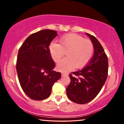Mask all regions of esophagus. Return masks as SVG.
I'll return each mask as SVG.
<instances>
[{"label":"esophagus","mask_w":124,"mask_h":124,"mask_svg":"<svg viewBox=\"0 0 124 124\" xmlns=\"http://www.w3.org/2000/svg\"><path fill=\"white\" fill-rule=\"evenodd\" d=\"M68 75V74L66 73H62V76H67Z\"/></svg>","instance_id":"1"}]
</instances>
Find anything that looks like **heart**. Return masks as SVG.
<instances>
[{
	"label": "heart",
	"mask_w": 124,
	"mask_h": 124,
	"mask_svg": "<svg viewBox=\"0 0 124 124\" xmlns=\"http://www.w3.org/2000/svg\"><path fill=\"white\" fill-rule=\"evenodd\" d=\"M60 44L52 42L49 46V53L55 62H58L67 51L68 57L59 62L57 69L61 72H68L75 68L81 69L89 62L94 47L90 41L76 34H68L59 39Z\"/></svg>",
	"instance_id": "heart-1"
}]
</instances>
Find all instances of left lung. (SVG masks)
Instances as JSON below:
<instances>
[{"label": "left lung", "instance_id": "left-lung-1", "mask_svg": "<svg viewBox=\"0 0 124 124\" xmlns=\"http://www.w3.org/2000/svg\"><path fill=\"white\" fill-rule=\"evenodd\" d=\"M86 34L93 43L94 53L85 68L69 75L70 83L66 89L68 98L80 104L89 103L97 96L107 80L108 68L103 46L95 37Z\"/></svg>", "mask_w": 124, "mask_h": 124}]
</instances>
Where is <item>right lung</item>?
<instances>
[{
    "label": "right lung",
    "instance_id": "right-lung-1",
    "mask_svg": "<svg viewBox=\"0 0 124 124\" xmlns=\"http://www.w3.org/2000/svg\"><path fill=\"white\" fill-rule=\"evenodd\" d=\"M57 35L51 30L38 31L30 35L18 50V80L25 94L34 100L47 99L54 84L61 78L60 72L53 70L55 64L49 51L51 42Z\"/></svg>",
    "mask_w": 124,
    "mask_h": 124
}]
</instances>
